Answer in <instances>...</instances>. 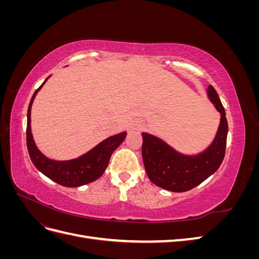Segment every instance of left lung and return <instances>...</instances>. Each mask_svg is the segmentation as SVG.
Masks as SVG:
<instances>
[{
    "label": "left lung",
    "mask_w": 259,
    "mask_h": 259,
    "mask_svg": "<svg viewBox=\"0 0 259 259\" xmlns=\"http://www.w3.org/2000/svg\"><path fill=\"white\" fill-rule=\"evenodd\" d=\"M207 93L222 117L213 144L203 153L195 156L183 155L161 139L143 133L142 154L147 175L154 185L163 189L174 192L191 190L214 174L225 158L228 134L225 108L213 86H208Z\"/></svg>",
    "instance_id": "8db88e82"
}]
</instances>
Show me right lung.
<instances>
[{"mask_svg": "<svg viewBox=\"0 0 259 259\" xmlns=\"http://www.w3.org/2000/svg\"><path fill=\"white\" fill-rule=\"evenodd\" d=\"M42 85L34 92L28 108L27 148L31 161L41 173L61 186L79 187L95 182L104 174L111 154L123 143L125 136H126V132L107 138L103 143L92 149L90 152L77 159L70 161H53L48 159L37 150L30 131L31 106H32L36 93L42 88Z\"/></svg>", "mask_w": 259, "mask_h": 259, "instance_id": "obj_1", "label": "right lung"}]
</instances>
